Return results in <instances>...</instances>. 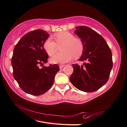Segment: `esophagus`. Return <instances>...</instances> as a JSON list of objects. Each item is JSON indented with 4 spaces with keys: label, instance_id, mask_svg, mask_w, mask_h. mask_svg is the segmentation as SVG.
I'll use <instances>...</instances> for the list:
<instances>
[{
    "label": "esophagus",
    "instance_id": "esophagus-1",
    "mask_svg": "<svg viewBox=\"0 0 127 127\" xmlns=\"http://www.w3.org/2000/svg\"><path fill=\"white\" fill-rule=\"evenodd\" d=\"M64 66H65V65H64V64H63V65H62V64H61V65H59V68H60V69H62V68H63Z\"/></svg>",
    "mask_w": 127,
    "mask_h": 127
}]
</instances>
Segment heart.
Returning a JSON list of instances; mask_svg holds the SVG:
<instances>
[{"mask_svg": "<svg viewBox=\"0 0 127 127\" xmlns=\"http://www.w3.org/2000/svg\"><path fill=\"white\" fill-rule=\"evenodd\" d=\"M56 42L52 38H48L44 43V48L50 56H53L58 50L59 46H62L59 53L53 57L50 61L53 63H64L74 57L78 59L84 52L83 42L79 38L68 32H62L55 34Z\"/></svg>", "mask_w": 127, "mask_h": 127, "instance_id": "obj_1", "label": "heart"}]
</instances>
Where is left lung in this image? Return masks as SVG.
Returning <instances> with one entry per match:
<instances>
[{
    "mask_svg": "<svg viewBox=\"0 0 127 127\" xmlns=\"http://www.w3.org/2000/svg\"><path fill=\"white\" fill-rule=\"evenodd\" d=\"M74 33L81 38L84 49L79 61L83 65L72 64L70 80L80 91L93 92L107 82L113 67L112 54L107 42L99 34L86 26L75 28Z\"/></svg>",
    "mask_w": 127,
    "mask_h": 127,
    "instance_id": "obj_1",
    "label": "left lung"
}]
</instances>
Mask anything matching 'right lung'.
<instances>
[{
	"instance_id": "add662e5",
	"label": "right lung",
	"mask_w": 127,
	"mask_h": 127,
	"mask_svg": "<svg viewBox=\"0 0 127 127\" xmlns=\"http://www.w3.org/2000/svg\"><path fill=\"white\" fill-rule=\"evenodd\" d=\"M49 34L42 29L30 32L15 46L11 58L13 77L23 91L33 95H40L51 88L59 70L58 64L39 66L47 63L49 57L44 43Z\"/></svg>"
}]
</instances>
